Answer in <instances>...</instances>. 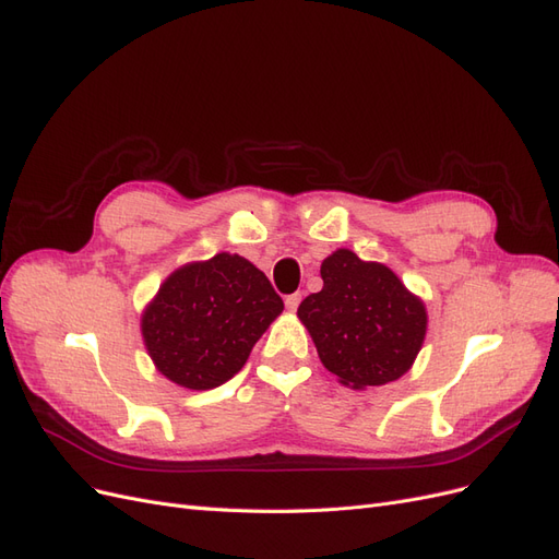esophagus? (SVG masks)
Returning <instances> with one entry per match:
<instances>
[{"mask_svg": "<svg viewBox=\"0 0 559 559\" xmlns=\"http://www.w3.org/2000/svg\"><path fill=\"white\" fill-rule=\"evenodd\" d=\"M284 306H286V310H289V312H296V310H298V306H300V294H292V296H286Z\"/></svg>", "mask_w": 559, "mask_h": 559, "instance_id": "1", "label": "esophagus"}]
</instances>
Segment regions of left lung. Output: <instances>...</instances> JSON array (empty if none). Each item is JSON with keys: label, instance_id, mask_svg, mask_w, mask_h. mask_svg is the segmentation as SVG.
Instances as JSON below:
<instances>
[{"label": "left lung", "instance_id": "obj_1", "mask_svg": "<svg viewBox=\"0 0 559 559\" xmlns=\"http://www.w3.org/2000/svg\"><path fill=\"white\" fill-rule=\"evenodd\" d=\"M319 294L298 306L321 364L349 389L394 382L413 368L427 335L425 300L382 263L335 249L321 263Z\"/></svg>", "mask_w": 559, "mask_h": 559}]
</instances>
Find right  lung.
I'll return each instance as SVG.
<instances>
[{
	"label": "right lung",
	"mask_w": 559,
	"mask_h": 559,
	"mask_svg": "<svg viewBox=\"0 0 559 559\" xmlns=\"http://www.w3.org/2000/svg\"><path fill=\"white\" fill-rule=\"evenodd\" d=\"M284 302L261 270L222 251L177 267L142 312V337L156 370L205 392L228 382Z\"/></svg>",
	"instance_id": "add662e5"
}]
</instances>
